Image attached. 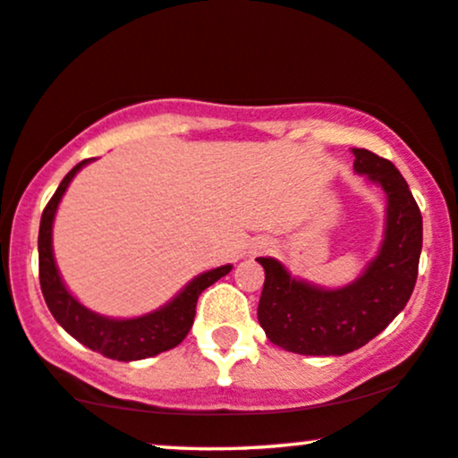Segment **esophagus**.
I'll return each instance as SVG.
<instances>
[{
    "label": "esophagus",
    "instance_id": "34e87169",
    "mask_svg": "<svg viewBox=\"0 0 458 458\" xmlns=\"http://www.w3.org/2000/svg\"><path fill=\"white\" fill-rule=\"evenodd\" d=\"M272 249V245L270 242H266V241H259V242H255V247H253V253H267Z\"/></svg>",
    "mask_w": 458,
    "mask_h": 458
}]
</instances>
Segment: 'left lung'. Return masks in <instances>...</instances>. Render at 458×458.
I'll use <instances>...</instances> for the list:
<instances>
[{
    "label": "left lung",
    "mask_w": 458,
    "mask_h": 458,
    "mask_svg": "<svg viewBox=\"0 0 458 458\" xmlns=\"http://www.w3.org/2000/svg\"><path fill=\"white\" fill-rule=\"evenodd\" d=\"M353 169L386 192V230L375 259L350 284L325 289L293 278L274 258H258L266 280L258 320L266 337L303 356H344L377 337L411 300L417 283L423 217L402 174L387 158L352 148Z\"/></svg>",
    "instance_id": "obj_1"
}]
</instances>
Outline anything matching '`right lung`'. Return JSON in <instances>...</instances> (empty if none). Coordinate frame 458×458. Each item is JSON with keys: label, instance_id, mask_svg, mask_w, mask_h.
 Segmentation results:
<instances>
[{"label": "right lung", "instance_id": "obj_1", "mask_svg": "<svg viewBox=\"0 0 458 458\" xmlns=\"http://www.w3.org/2000/svg\"><path fill=\"white\" fill-rule=\"evenodd\" d=\"M88 163H91V158L77 163L64 175L58 191L54 192L50 203L46 205L44 216H41L38 241L41 293H44V300L58 325L71 337H75L79 344H83L94 352H100L102 356L113 358V360H144V358L172 350V347L184 341L194 322L199 295L207 286H211L216 280L225 276V274L233 270V266H219L209 272L199 274L172 301H167L165 306L155 310V312L136 316V318H111V316L91 312L66 289L52 249V228L60 200H63V194L66 192L72 178L79 174V169L88 165Z\"/></svg>", "mask_w": 458, "mask_h": 458}]
</instances>
